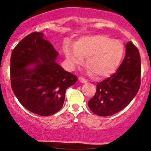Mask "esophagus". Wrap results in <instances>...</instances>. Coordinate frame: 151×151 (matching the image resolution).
Here are the masks:
<instances>
[{"label": "esophagus", "mask_w": 151, "mask_h": 151, "mask_svg": "<svg viewBox=\"0 0 151 151\" xmlns=\"http://www.w3.org/2000/svg\"><path fill=\"white\" fill-rule=\"evenodd\" d=\"M79 81H80L81 83H86V82H87L86 79H85L84 77H82L79 78Z\"/></svg>", "instance_id": "esophagus-1"}]
</instances>
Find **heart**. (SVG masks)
Instances as JSON below:
<instances>
[{
  "label": "heart",
  "mask_w": 151,
  "mask_h": 151,
  "mask_svg": "<svg viewBox=\"0 0 151 151\" xmlns=\"http://www.w3.org/2000/svg\"><path fill=\"white\" fill-rule=\"evenodd\" d=\"M65 56L72 66L81 65L86 58L89 74L99 77L110 75L116 70L124 53V45L119 40L105 35L84 36L65 47Z\"/></svg>",
  "instance_id": "heart-1"
}]
</instances>
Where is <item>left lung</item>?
<instances>
[{
    "label": "left lung",
    "mask_w": 151,
    "mask_h": 151,
    "mask_svg": "<svg viewBox=\"0 0 151 151\" xmlns=\"http://www.w3.org/2000/svg\"><path fill=\"white\" fill-rule=\"evenodd\" d=\"M126 48V56L116 72L96 84V93L88 101L91 111L100 116H109L120 111L129 104L139 90V52L131 41Z\"/></svg>",
    "instance_id": "left-lung-1"
}]
</instances>
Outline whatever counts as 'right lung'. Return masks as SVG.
<instances>
[{
  "mask_svg": "<svg viewBox=\"0 0 151 151\" xmlns=\"http://www.w3.org/2000/svg\"><path fill=\"white\" fill-rule=\"evenodd\" d=\"M58 54L42 32H34L15 46L10 57L13 93L25 109L42 116L62 109L66 90L77 80L57 63ZM32 64L36 65L27 67Z\"/></svg>",
  "mask_w": 151,
  "mask_h": 151,
  "instance_id": "add662e5",
  "label": "right lung"
}]
</instances>
